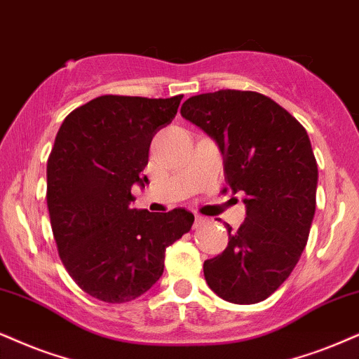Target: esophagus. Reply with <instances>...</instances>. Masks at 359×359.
<instances>
[{
    "mask_svg": "<svg viewBox=\"0 0 359 359\" xmlns=\"http://www.w3.org/2000/svg\"><path fill=\"white\" fill-rule=\"evenodd\" d=\"M205 223H206V218H205V216L196 215V218H194V224H193V228H200L201 224H205Z\"/></svg>",
    "mask_w": 359,
    "mask_h": 359,
    "instance_id": "esophagus-1",
    "label": "esophagus"
}]
</instances>
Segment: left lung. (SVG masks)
I'll use <instances>...</instances> for the list:
<instances>
[{"label": "left lung", "mask_w": 359, "mask_h": 359, "mask_svg": "<svg viewBox=\"0 0 359 359\" xmlns=\"http://www.w3.org/2000/svg\"><path fill=\"white\" fill-rule=\"evenodd\" d=\"M181 116L218 144L233 193H246L243 224H224L226 250L203 264L208 286L229 303L263 302L302 258L315 218L318 165L308 133L255 91L191 96Z\"/></svg>", "instance_id": "obj_1"}]
</instances>
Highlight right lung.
Listing matches in <instances>:
<instances>
[{
  "label": "right lung",
  "instance_id": "add662e5",
  "mask_svg": "<svg viewBox=\"0 0 359 359\" xmlns=\"http://www.w3.org/2000/svg\"><path fill=\"white\" fill-rule=\"evenodd\" d=\"M183 95L166 100L106 95L68 114L46 166L48 211L57 253L76 285L106 303H126L161 278L166 248L193 226L183 208L136 210L156 131Z\"/></svg>",
  "mask_w": 359,
  "mask_h": 359
}]
</instances>
